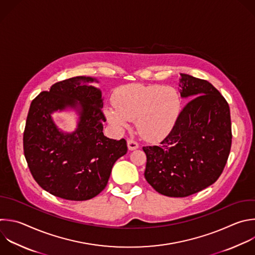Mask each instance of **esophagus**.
Here are the masks:
<instances>
[{"mask_svg": "<svg viewBox=\"0 0 255 255\" xmlns=\"http://www.w3.org/2000/svg\"><path fill=\"white\" fill-rule=\"evenodd\" d=\"M127 145H128V149L129 150H135V149H137L139 147V144L135 140H133V139H128L127 140Z\"/></svg>", "mask_w": 255, "mask_h": 255, "instance_id": "esophagus-1", "label": "esophagus"}]
</instances>
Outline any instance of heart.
<instances>
[{
	"instance_id": "1",
	"label": "heart",
	"mask_w": 255,
	"mask_h": 255,
	"mask_svg": "<svg viewBox=\"0 0 255 255\" xmlns=\"http://www.w3.org/2000/svg\"><path fill=\"white\" fill-rule=\"evenodd\" d=\"M114 107H108L105 115L116 129L128 127L136 119L139 134L149 141L164 139L173 129L180 113L178 92L169 86L131 84L116 91Z\"/></svg>"
}]
</instances>
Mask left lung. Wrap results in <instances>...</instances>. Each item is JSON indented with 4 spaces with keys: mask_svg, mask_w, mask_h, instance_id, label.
Wrapping results in <instances>:
<instances>
[{
    "mask_svg": "<svg viewBox=\"0 0 255 255\" xmlns=\"http://www.w3.org/2000/svg\"><path fill=\"white\" fill-rule=\"evenodd\" d=\"M180 95L190 100L159 146H145L144 176L160 194L186 197L213 184L231 148L227 101L206 80L180 74Z\"/></svg>",
    "mask_w": 255,
    "mask_h": 255,
    "instance_id": "obj_1",
    "label": "left lung"
}]
</instances>
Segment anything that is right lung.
Masks as SVG:
<instances>
[{"label":"right lung","mask_w":255,"mask_h":255,"mask_svg":"<svg viewBox=\"0 0 255 255\" xmlns=\"http://www.w3.org/2000/svg\"><path fill=\"white\" fill-rule=\"evenodd\" d=\"M94 81L79 76L55 83L32 101L26 121L24 154L31 174L44 190L66 200L98 195L114 163L128 150L125 139L104 136L102 93L89 85ZM66 108L76 109L80 116L73 133L60 131L50 117Z\"/></svg>","instance_id":"add662e5"}]
</instances>
